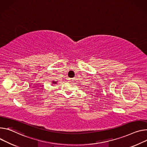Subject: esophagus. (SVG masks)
Instances as JSON below:
<instances>
[{
	"label": "esophagus",
	"mask_w": 147,
	"mask_h": 147,
	"mask_svg": "<svg viewBox=\"0 0 147 147\" xmlns=\"http://www.w3.org/2000/svg\"><path fill=\"white\" fill-rule=\"evenodd\" d=\"M68 80L69 81V82H72L73 80V78H68Z\"/></svg>",
	"instance_id": "obj_1"
}]
</instances>
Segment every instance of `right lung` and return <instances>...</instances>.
Returning a JSON list of instances; mask_svg holds the SVG:
<instances>
[{"label": "right lung", "mask_w": 147, "mask_h": 147, "mask_svg": "<svg viewBox=\"0 0 147 147\" xmlns=\"http://www.w3.org/2000/svg\"><path fill=\"white\" fill-rule=\"evenodd\" d=\"M53 83H56V82H53Z\"/></svg>", "instance_id": "right-lung-1"}]
</instances>
